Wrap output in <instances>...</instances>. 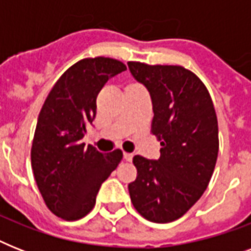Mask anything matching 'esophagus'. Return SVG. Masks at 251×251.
Segmentation results:
<instances>
[{"instance_id": "34e87169", "label": "esophagus", "mask_w": 251, "mask_h": 251, "mask_svg": "<svg viewBox=\"0 0 251 251\" xmlns=\"http://www.w3.org/2000/svg\"><path fill=\"white\" fill-rule=\"evenodd\" d=\"M124 159H125L126 161H131L133 160V153L124 152Z\"/></svg>"}]
</instances>
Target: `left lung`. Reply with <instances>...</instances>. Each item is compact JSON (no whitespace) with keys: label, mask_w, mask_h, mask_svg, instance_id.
<instances>
[{"label":"left lung","mask_w":251,"mask_h":251,"mask_svg":"<svg viewBox=\"0 0 251 251\" xmlns=\"http://www.w3.org/2000/svg\"><path fill=\"white\" fill-rule=\"evenodd\" d=\"M152 100L151 131L160 157L134 156L138 176L129 183L134 208L152 223H171L194 206L208 186L219 152L218 118L203 82L173 65L127 62Z\"/></svg>","instance_id":"obj_1"}]
</instances>
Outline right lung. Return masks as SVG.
<instances>
[{
  "label": "right lung",
  "instance_id": "obj_1",
  "mask_svg": "<svg viewBox=\"0 0 251 251\" xmlns=\"http://www.w3.org/2000/svg\"><path fill=\"white\" fill-rule=\"evenodd\" d=\"M126 66L95 57L78 61L60 76L37 118L31 149L33 176L45 204L64 220L86 216L101 183L117 168L121 150L101 153L82 143L96 116L102 86Z\"/></svg>",
  "mask_w": 251,
  "mask_h": 251
}]
</instances>
